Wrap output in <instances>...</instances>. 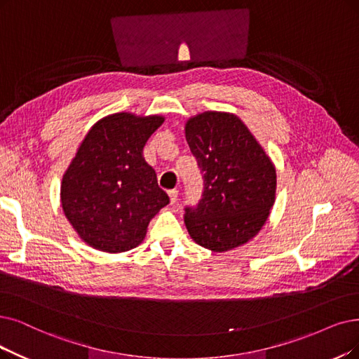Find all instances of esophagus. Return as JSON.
Returning <instances> with one entry per match:
<instances>
[{
	"mask_svg": "<svg viewBox=\"0 0 359 359\" xmlns=\"http://www.w3.org/2000/svg\"><path fill=\"white\" fill-rule=\"evenodd\" d=\"M169 200H170V205H175L177 200H178V191L177 190H170L169 191Z\"/></svg>",
	"mask_w": 359,
	"mask_h": 359,
	"instance_id": "esophagus-1",
	"label": "esophagus"
}]
</instances>
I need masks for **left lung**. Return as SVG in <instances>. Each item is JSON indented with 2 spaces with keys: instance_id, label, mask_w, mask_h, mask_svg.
Returning a JSON list of instances; mask_svg holds the SVG:
<instances>
[{
  "instance_id": "left-lung-1",
  "label": "left lung",
  "mask_w": 359,
  "mask_h": 359,
  "mask_svg": "<svg viewBox=\"0 0 359 359\" xmlns=\"http://www.w3.org/2000/svg\"><path fill=\"white\" fill-rule=\"evenodd\" d=\"M185 138L205 180L202 200L185 208L190 237L212 252L243 246L261 231L276 202L274 163L233 113L196 114L185 123Z\"/></svg>"
}]
</instances>
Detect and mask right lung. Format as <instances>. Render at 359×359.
<instances>
[{"instance_id": "obj_1", "label": "right lung", "mask_w": 359, "mask_h": 359, "mask_svg": "<svg viewBox=\"0 0 359 359\" xmlns=\"http://www.w3.org/2000/svg\"><path fill=\"white\" fill-rule=\"evenodd\" d=\"M163 116L113 113L93 125L66 169L60 200L88 246L109 253L137 248L154 215L169 203L142 156Z\"/></svg>"}]
</instances>
